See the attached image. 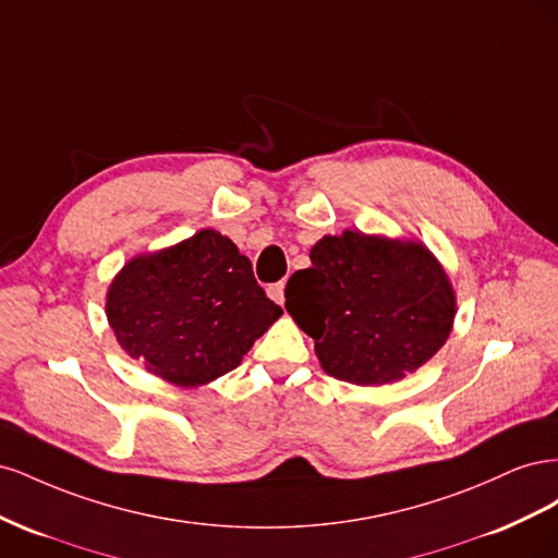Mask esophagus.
I'll return each instance as SVG.
<instances>
[{
  "mask_svg": "<svg viewBox=\"0 0 558 558\" xmlns=\"http://www.w3.org/2000/svg\"><path fill=\"white\" fill-rule=\"evenodd\" d=\"M283 289H286V281H277V283H269L267 286V295L269 298H272L275 302H277V305H283Z\"/></svg>",
  "mask_w": 558,
  "mask_h": 558,
  "instance_id": "34e87169",
  "label": "esophagus"
}]
</instances>
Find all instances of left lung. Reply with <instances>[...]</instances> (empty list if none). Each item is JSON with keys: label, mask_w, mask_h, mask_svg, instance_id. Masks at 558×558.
I'll use <instances>...</instances> for the list:
<instances>
[{"label": "left lung", "mask_w": 558, "mask_h": 558, "mask_svg": "<svg viewBox=\"0 0 558 558\" xmlns=\"http://www.w3.org/2000/svg\"><path fill=\"white\" fill-rule=\"evenodd\" d=\"M310 258L286 283V310L330 377L396 381L447 342L456 298L424 244L347 230L318 240Z\"/></svg>", "instance_id": "8db88e82"}]
</instances>
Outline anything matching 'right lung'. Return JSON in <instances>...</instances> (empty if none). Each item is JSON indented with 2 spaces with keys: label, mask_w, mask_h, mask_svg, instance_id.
<instances>
[{
  "label": "right lung",
  "mask_w": 558,
  "mask_h": 558,
  "mask_svg": "<svg viewBox=\"0 0 558 558\" xmlns=\"http://www.w3.org/2000/svg\"><path fill=\"white\" fill-rule=\"evenodd\" d=\"M281 314L253 277L251 260L216 230L132 258L107 295L118 344L154 375L185 388L238 367Z\"/></svg>",
  "instance_id": "right-lung-1"
}]
</instances>
